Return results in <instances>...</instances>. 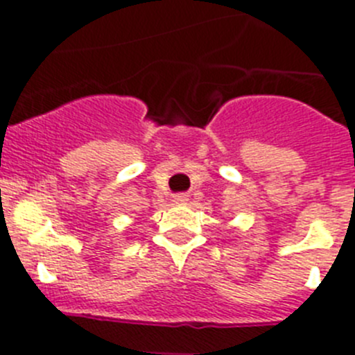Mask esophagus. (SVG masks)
Segmentation results:
<instances>
[{
    "mask_svg": "<svg viewBox=\"0 0 355 355\" xmlns=\"http://www.w3.org/2000/svg\"><path fill=\"white\" fill-rule=\"evenodd\" d=\"M174 202L175 205H187L188 196H184V193H178V196H174Z\"/></svg>",
    "mask_w": 355,
    "mask_h": 355,
    "instance_id": "obj_1",
    "label": "esophagus"
}]
</instances>
